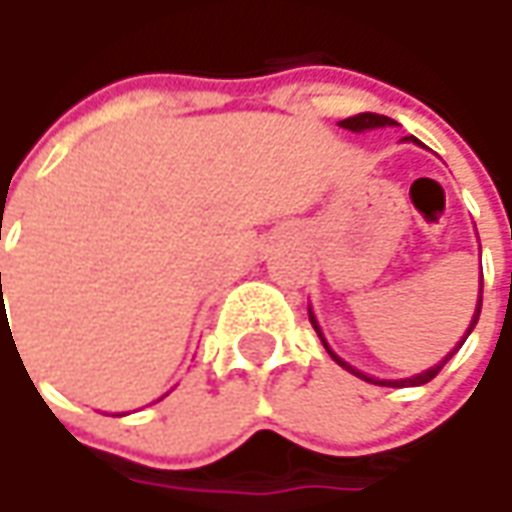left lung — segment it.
<instances>
[{"label":"left lung","instance_id":"1","mask_svg":"<svg viewBox=\"0 0 512 512\" xmlns=\"http://www.w3.org/2000/svg\"><path fill=\"white\" fill-rule=\"evenodd\" d=\"M339 125H342V128H347V130H353V133H362V130L387 128V125H393V119H390V116H379V113H359V116H350V119H342ZM410 139H413V136H410ZM413 142H416V139H413ZM307 313H310V325H313V330L319 333V339H322V344H325V350H327V353H330V359H333V362L342 364L344 370H350L353 376H359V379H364V382L384 384V387H407V384H413V387H416V384H427V382H430V379H436V376H439V370H442L444 364L453 359V353H456V350L462 347L464 339L470 336V330L476 327V322H479V313H482V287H479V305H476V313H473V322H470V327H467V333H464L462 342L456 344V347H453V350H450V353L444 356L442 362L433 364L430 370H424V373H419V376H413V379H370V376H364V373H359L356 367H350V364H347V362H342V359H339V356H336V353L330 350V344L325 342V336H322V327H319V322H316V316H313V310H310V307H307Z\"/></svg>","mask_w":512,"mask_h":512}]
</instances>
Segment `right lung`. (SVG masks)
<instances>
[{"label": "right lung", "mask_w": 512, "mask_h": 512, "mask_svg": "<svg viewBox=\"0 0 512 512\" xmlns=\"http://www.w3.org/2000/svg\"><path fill=\"white\" fill-rule=\"evenodd\" d=\"M0 290H2V273H0Z\"/></svg>", "instance_id": "right-lung-1"}]
</instances>
